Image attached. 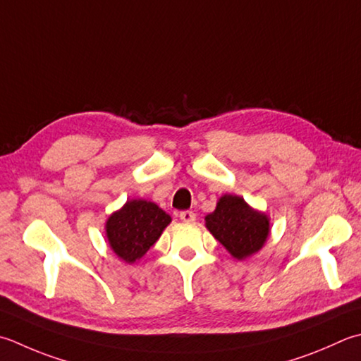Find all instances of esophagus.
<instances>
[{
    "label": "esophagus",
    "instance_id": "obj_1",
    "mask_svg": "<svg viewBox=\"0 0 361 361\" xmlns=\"http://www.w3.org/2000/svg\"><path fill=\"white\" fill-rule=\"evenodd\" d=\"M180 219L183 222L190 224V222L195 221V213H194V211H181Z\"/></svg>",
    "mask_w": 361,
    "mask_h": 361
}]
</instances>
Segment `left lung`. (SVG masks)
I'll return each instance as SVG.
<instances>
[{
	"instance_id": "1",
	"label": "left lung",
	"mask_w": 361,
	"mask_h": 361,
	"mask_svg": "<svg viewBox=\"0 0 361 361\" xmlns=\"http://www.w3.org/2000/svg\"><path fill=\"white\" fill-rule=\"evenodd\" d=\"M204 225L231 257L244 259L257 253L269 236V217L250 208L243 197L225 194Z\"/></svg>"
}]
</instances>
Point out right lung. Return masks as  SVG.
Wrapping results in <instances>:
<instances>
[{
    "label": "right lung",
    "mask_w": 361,
    "mask_h": 361,
    "mask_svg": "<svg viewBox=\"0 0 361 361\" xmlns=\"http://www.w3.org/2000/svg\"><path fill=\"white\" fill-rule=\"evenodd\" d=\"M171 221L157 203L128 200L106 221V238L116 255L131 264L145 255Z\"/></svg>",
    "instance_id": "obj_1"
}]
</instances>
